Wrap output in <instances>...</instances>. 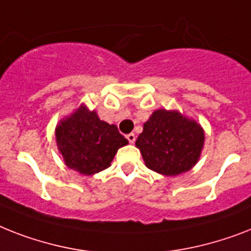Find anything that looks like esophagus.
I'll list each match as a JSON object with an SVG mask.
<instances>
[{
	"instance_id": "esophagus-1",
	"label": "esophagus",
	"mask_w": 251,
	"mask_h": 251,
	"mask_svg": "<svg viewBox=\"0 0 251 251\" xmlns=\"http://www.w3.org/2000/svg\"><path fill=\"white\" fill-rule=\"evenodd\" d=\"M135 134H134V132H130V134H127V135H126V139L129 140V143H134V142H135Z\"/></svg>"
}]
</instances>
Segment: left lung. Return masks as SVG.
I'll list each match as a JSON object with an SVG mask.
<instances>
[{"instance_id": "left-lung-1", "label": "left lung", "mask_w": 251, "mask_h": 251, "mask_svg": "<svg viewBox=\"0 0 251 251\" xmlns=\"http://www.w3.org/2000/svg\"><path fill=\"white\" fill-rule=\"evenodd\" d=\"M205 134L195 120L178 111L157 109L144 124L135 146L146 166L158 174L175 176L197 164Z\"/></svg>"}]
</instances>
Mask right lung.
Here are the masks:
<instances>
[{
  "label": "right lung",
  "instance_id": "1",
  "mask_svg": "<svg viewBox=\"0 0 251 251\" xmlns=\"http://www.w3.org/2000/svg\"><path fill=\"white\" fill-rule=\"evenodd\" d=\"M55 138L67 166L83 175L109 168L119 148L129 143L117 126L101 121L85 105L60 121Z\"/></svg>",
  "mask_w": 251,
  "mask_h": 251
}]
</instances>
